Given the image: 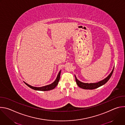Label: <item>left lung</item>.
Listing matches in <instances>:
<instances>
[{
  "label": "left lung",
  "instance_id": "left-lung-1",
  "mask_svg": "<svg viewBox=\"0 0 125 125\" xmlns=\"http://www.w3.org/2000/svg\"><path fill=\"white\" fill-rule=\"evenodd\" d=\"M114 71V69H113L112 71L111 72V73L109 74V75L106 78H105L104 80L99 82L97 83H82L80 81H79L76 78V77L75 76V80H76V82L77 84H78V85L83 89H85V90H93V89H95L97 88L100 86H101V85L104 84L105 83H106L108 81V80L110 79V78H111L113 72Z\"/></svg>",
  "mask_w": 125,
  "mask_h": 125
}]
</instances>
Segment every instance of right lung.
<instances>
[{
  "label": "right lung",
  "mask_w": 125,
  "mask_h": 125,
  "mask_svg": "<svg viewBox=\"0 0 125 125\" xmlns=\"http://www.w3.org/2000/svg\"><path fill=\"white\" fill-rule=\"evenodd\" d=\"M60 74H61V71L59 72V73H58V75L57 76V77L56 78V79L55 80V81L53 82V83H52L50 84L46 85V86H42V87H34V86H32L28 84H27V83H25V84L26 85H27L29 87H30V88L33 89L34 90H36V91H50L51 90H53L54 89L58 84V82L60 80Z\"/></svg>",
  "instance_id": "1"
}]
</instances>
